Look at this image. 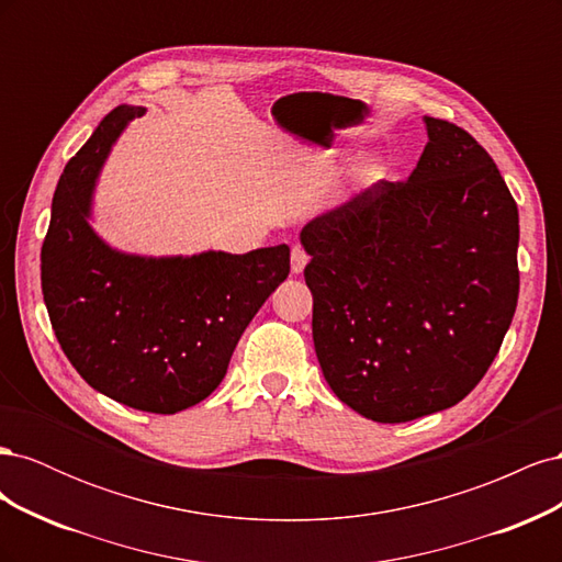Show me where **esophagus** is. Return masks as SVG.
Masks as SVG:
<instances>
[{"instance_id": "obj_1", "label": "esophagus", "mask_w": 562, "mask_h": 562, "mask_svg": "<svg viewBox=\"0 0 562 562\" xmlns=\"http://www.w3.org/2000/svg\"><path fill=\"white\" fill-rule=\"evenodd\" d=\"M307 262H310L307 250H304L302 246H293V250H291V269H293V274H302V269L307 267Z\"/></svg>"}]
</instances>
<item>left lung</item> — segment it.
Segmentation results:
<instances>
[{"instance_id":"8db88e82","label":"left lung","mask_w":562,"mask_h":562,"mask_svg":"<svg viewBox=\"0 0 562 562\" xmlns=\"http://www.w3.org/2000/svg\"><path fill=\"white\" fill-rule=\"evenodd\" d=\"M424 124L411 178L380 180L300 234L323 378L384 424L471 394L518 304V206L499 168L464 128Z\"/></svg>"}]
</instances>
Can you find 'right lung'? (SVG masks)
Listing matches in <instances>:
<instances>
[{"mask_svg":"<svg viewBox=\"0 0 562 562\" xmlns=\"http://www.w3.org/2000/svg\"><path fill=\"white\" fill-rule=\"evenodd\" d=\"M143 108L112 110L58 180L42 244V293L58 345L95 391L173 415L211 396L236 342L291 271V248L145 260L87 223L110 145Z\"/></svg>","mask_w":562,"mask_h":562,"instance_id":"add662e5","label":"right lung"}]
</instances>
